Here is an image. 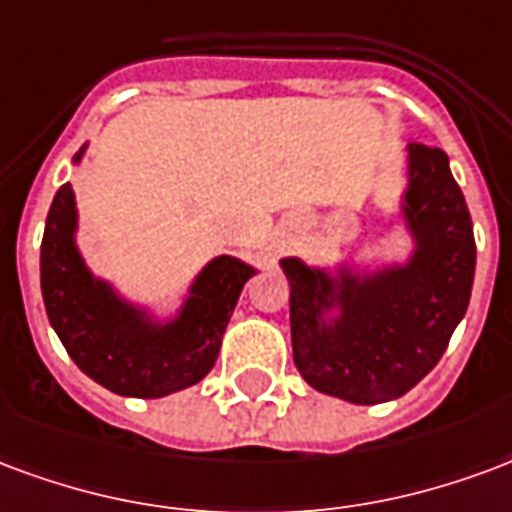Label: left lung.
I'll return each instance as SVG.
<instances>
[{
	"mask_svg": "<svg viewBox=\"0 0 512 512\" xmlns=\"http://www.w3.org/2000/svg\"><path fill=\"white\" fill-rule=\"evenodd\" d=\"M404 215L417 251L406 267L357 281L343 275V316L333 327V281L300 259H283L292 283L294 365L319 393L382 404L412 390L445 354L464 319L475 278V234L464 193L442 149L409 144Z\"/></svg>",
	"mask_w": 512,
	"mask_h": 512,
	"instance_id": "8db88e82",
	"label": "left lung"
}]
</instances>
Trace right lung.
<instances>
[{
    "mask_svg": "<svg viewBox=\"0 0 512 512\" xmlns=\"http://www.w3.org/2000/svg\"><path fill=\"white\" fill-rule=\"evenodd\" d=\"M73 229L76 201L67 182L48 210L40 245V286L48 322L73 363L106 390L130 398H160L210 374L223 330L253 267L218 256L193 283L177 322L155 327L89 275L76 251Z\"/></svg>",
    "mask_w": 512,
    "mask_h": 512,
    "instance_id": "obj_1",
    "label": "right lung"
}]
</instances>
